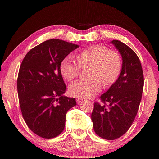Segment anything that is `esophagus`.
Listing matches in <instances>:
<instances>
[{"instance_id":"esophagus-1","label":"esophagus","mask_w":159,"mask_h":159,"mask_svg":"<svg viewBox=\"0 0 159 159\" xmlns=\"http://www.w3.org/2000/svg\"><path fill=\"white\" fill-rule=\"evenodd\" d=\"M76 101H77V103L78 104H80V103H82V102L83 101V100L81 99V98H77V99H76Z\"/></svg>"}]
</instances>
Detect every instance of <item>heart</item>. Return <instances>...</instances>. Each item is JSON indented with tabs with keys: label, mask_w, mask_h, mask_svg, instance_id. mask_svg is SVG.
<instances>
[{
	"label": "heart",
	"mask_w": 159,
	"mask_h": 159,
	"mask_svg": "<svg viewBox=\"0 0 159 159\" xmlns=\"http://www.w3.org/2000/svg\"><path fill=\"white\" fill-rule=\"evenodd\" d=\"M77 63L72 56H67L61 61L60 71L64 79L71 81L79 76L81 66L92 64L88 80H80L69 87L73 96L88 98L98 93L104 85L110 86L116 81L122 68L119 53L102 45H91L77 52Z\"/></svg>",
	"instance_id": "heart-1"
}]
</instances>
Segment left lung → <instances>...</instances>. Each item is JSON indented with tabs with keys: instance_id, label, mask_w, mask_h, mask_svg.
<instances>
[{
	"instance_id": "left-lung-1",
	"label": "left lung",
	"mask_w": 159,
	"mask_h": 159,
	"mask_svg": "<svg viewBox=\"0 0 159 159\" xmlns=\"http://www.w3.org/2000/svg\"><path fill=\"white\" fill-rule=\"evenodd\" d=\"M122 57L118 80L95 102L91 119L95 133L108 140H116L127 132L138 114L144 85L138 56L121 41H111Z\"/></svg>"
}]
</instances>
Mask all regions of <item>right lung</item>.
<instances>
[{
    "label": "right lung",
    "instance_id": "1",
    "mask_svg": "<svg viewBox=\"0 0 159 159\" xmlns=\"http://www.w3.org/2000/svg\"><path fill=\"white\" fill-rule=\"evenodd\" d=\"M78 47L51 39L32 48L21 62L17 78L21 114L28 127L41 138L59 135L64 129L67 111L77 105L75 98L63 95L66 87L60 64Z\"/></svg>",
    "mask_w": 159,
    "mask_h": 159
}]
</instances>
